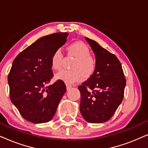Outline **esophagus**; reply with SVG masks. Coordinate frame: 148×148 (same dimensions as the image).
<instances>
[{
	"mask_svg": "<svg viewBox=\"0 0 148 148\" xmlns=\"http://www.w3.org/2000/svg\"><path fill=\"white\" fill-rule=\"evenodd\" d=\"M66 90H69L72 88V86H71V85H69V84H66Z\"/></svg>",
	"mask_w": 148,
	"mask_h": 148,
	"instance_id": "34e87169",
	"label": "esophagus"
}]
</instances>
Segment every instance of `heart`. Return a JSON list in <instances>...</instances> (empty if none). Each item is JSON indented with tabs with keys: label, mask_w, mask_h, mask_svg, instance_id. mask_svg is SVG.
I'll use <instances>...</instances> for the list:
<instances>
[{
	"label": "heart",
	"mask_w": 148,
	"mask_h": 148,
	"mask_svg": "<svg viewBox=\"0 0 148 148\" xmlns=\"http://www.w3.org/2000/svg\"><path fill=\"white\" fill-rule=\"evenodd\" d=\"M69 55L75 58L73 62L72 70H62L56 75V79L67 84L77 82L83 76L89 77L96 70V62L90 56V48L82 42H75L67 46ZM63 54L60 49H56L51 56V66L54 70L58 71L62 67Z\"/></svg>",
	"instance_id": "b5f03b06"
}]
</instances>
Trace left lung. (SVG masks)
Listing matches in <instances>:
<instances>
[{
  "label": "left lung",
  "mask_w": 148,
  "mask_h": 148,
  "mask_svg": "<svg viewBox=\"0 0 148 148\" xmlns=\"http://www.w3.org/2000/svg\"><path fill=\"white\" fill-rule=\"evenodd\" d=\"M95 54L96 70L79 86L81 93L80 112L86 121L102 123L108 121L122 102L126 86L119 60L99 45L86 38Z\"/></svg>",
  "instance_id": "obj_1"
}]
</instances>
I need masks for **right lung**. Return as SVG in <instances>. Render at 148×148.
<instances>
[{
	"label": "right lung",
	"instance_id": "right-lung-1",
	"mask_svg": "<svg viewBox=\"0 0 148 148\" xmlns=\"http://www.w3.org/2000/svg\"><path fill=\"white\" fill-rule=\"evenodd\" d=\"M68 33H55L40 38L18 54L8 76L10 98L22 117L39 124L53 118L66 92L57 80L48 86L54 76L51 56L66 42Z\"/></svg>",
	"mask_w": 148,
	"mask_h": 148
}]
</instances>
